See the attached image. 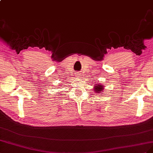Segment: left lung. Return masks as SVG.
Returning a JSON list of instances; mask_svg holds the SVG:
<instances>
[{"label": "left lung", "instance_id": "obj_1", "mask_svg": "<svg viewBox=\"0 0 153 153\" xmlns=\"http://www.w3.org/2000/svg\"><path fill=\"white\" fill-rule=\"evenodd\" d=\"M104 86L101 84H99V83H97L95 84V85H94V91H95V93H97V94H99V93H101L102 91L104 90Z\"/></svg>", "mask_w": 153, "mask_h": 153}]
</instances>
